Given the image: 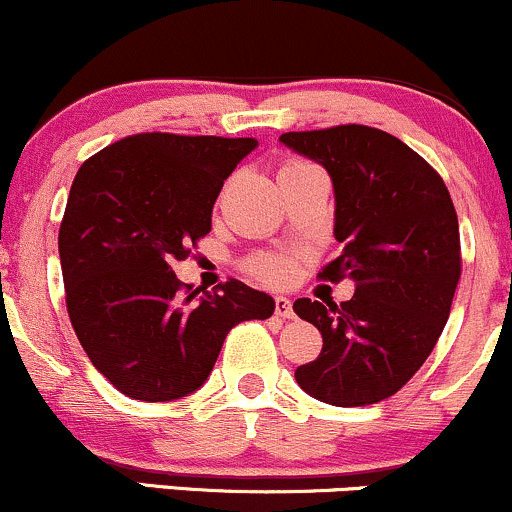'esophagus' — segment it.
I'll return each instance as SVG.
<instances>
[{
  "label": "esophagus",
  "instance_id": "1",
  "mask_svg": "<svg viewBox=\"0 0 512 512\" xmlns=\"http://www.w3.org/2000/svg\"><path fill=\"white\" fill-rule=\"evenodd\" d=\"M275 314L283 319L295 317V312H292V302L287 300V297H275Z\"/></svg>",
  "mask_w": 512,
  "mask_h": 512
}]
</instances>
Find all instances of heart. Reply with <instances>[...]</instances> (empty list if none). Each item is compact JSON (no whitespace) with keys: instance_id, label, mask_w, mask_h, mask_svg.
Here are the masks:
<instances>
[{"instance_id":"obj_1","label":"heart","mask_w":512,"mask_h":512,"mask_svg":"<svg viewBox=\"0 0 512 512\" xmlns=\"http://www.w3.org/2000/svg\"><path fill=\"white\" fill-rule=\"evenodd\" d=\"M314 164L302 162V159H290L280 166V176L287 174H297V171L304 169H312ZM249 271L254 278L263 280L268 285H287L295 280V275L300 273V261L290 254H266V256H258L254 261L249 263Z\"/></svg>"}]
</instances>
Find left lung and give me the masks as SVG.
Returning a JSON list of instances; mask_svg holds the SVG:
<instances>
[{"label":"left lung","mask_w":512,"mask_h":512,"mask_svg":"<svg viewBox=\"0 0 512 512\" xmlns=\"http://www.w3.org/2000/svg\"><path fill=\"white\" fill-rule=\"evenodd\" d=\"M280 142L317 159L336 191L343 251L319 278L355 280L348 302L292 304L324 338L295 380L326 404H377L421 370L450 317L462 275L450 191L421 154L367 125L283 132Z\"/></svg>","instance_id":"8db88e82"}]
</instances>
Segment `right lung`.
Segmentation results:
<instances>
[{
  "label": "right lung",
  "mask_w": 512,
  "mask_h": 512,
  "mask_svg": "<svg viewBox=\"0 0 512 512\" xmlns=\"http://www.w3.org/2000/svg\"><path fill=\"white\" fill-rule=\"evenodd\" d=\"M256 145L140 132L74 176L57 237L67 314L96 370L130 399L195 392L232 326L273 314V297L239 280L198 297L171 271L210 232L225 179Z\"/></svg>",
  "instance_id": "obj_1"
}]
</instances>
